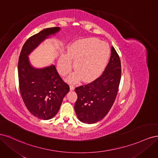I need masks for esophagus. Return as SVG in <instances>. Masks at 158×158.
<instances>
[{
	"label": "esophagus",
	"instance_id": "obj_1",
	"mask_svg": "<svg viewBox=\"0 0 158 158\" xmlns=\"http://www.w3.org/2000/svg\"><path fill=\"white\" fill-rule=\"evenodd\" d=\"M70 89L71 91H73V90L74 89V87L73 86V85H70Z\"/></svg>",
	"mask_w": 158,
	"mask_h": 158
}]
</instances>
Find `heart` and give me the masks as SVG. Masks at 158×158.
Segmentation results:
<instances>
[{"mask_svg":"<svg viewBox=\"0 0 158 158\" xmlns=\"http://www.w3.org/2000/svg\"><path fill=\"white\" fill-rule=\"evenodd\" d=\"M111 50L107 43L97 38L89 37L75 41L62 54L58 60L57 69L61 75L69 73L73 66L76 69L67 78L69 82H76L82 78L88 82L101 74L108 63Z\"/></svg>","mask_w":158,"mask_h":158,"instance_id":"heart-1","label":"heart"}]
</instances>
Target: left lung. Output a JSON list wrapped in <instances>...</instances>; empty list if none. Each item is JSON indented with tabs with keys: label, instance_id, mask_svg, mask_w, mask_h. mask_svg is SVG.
<instances>
[{
	"label": "left lung",
	"instance_id": "1",
	"mask_svg": "<svg viewBox=\"0 0 158 158\" xmlns=\"http://www.w3.org/2000/svg\"><path fill=\"white\" fill-rule=\"evenodd\" d=\"M111 57L99 78L88 84L75 89L78 95L74 110L78 120L94 124L106 116L115 100L121 81V60L111 47Z\"/></svg>",
	"mask_w": 158,
	"mask_h": 158
}]
</instances>
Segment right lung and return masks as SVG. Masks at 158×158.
Here are the masks:
<instances>
[{
    "label": "right lung",
    "instance_id": "add662e5",
    "mask_svg": "<svg viewBox=\"0 0 158 158\" xmlns=\"http://www.w3.org/2000/svg\"><path fill=\"white\" fill-rule=\"evenodd\" d=\"M60 30L59 27L46 28L31 36L23 45L19 56L18 72L22 99L33 115L44 120L56 115L70 88L61 79L54 64L35 68L28 56L42 42Z\"/></svg>",
    "mask_w": 158,
    "mask_h": 158
}]
</instances>
